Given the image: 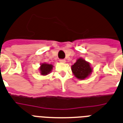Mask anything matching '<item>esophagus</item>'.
<instances>
[{"mask_svg": "<svg viewBox=\"0 0 123 123\" xmlns=\"http://www.w3.org/2000/svg\"><path fill=\"white\" fill-rule=\"evenodd\" d=\"M59 61L61 62H62V63H64V62H66V60L65 59H60Z\"/></svg>", "mask_w": 123, "mask_h": 123, "instance_id": "esophagus-1", "label": "esophagus"}]
</instances>
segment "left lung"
<instances>
[{"mask_svg": "<svg viewBox=\"0 0 123 123\" xmlns=\"http://www.w3.org/2000/svg\"><path fill=\"white\" fill-rule=\"evenodd\" d=\"M71 71L75 77L80 80L87 79L92 71L89 62L82 58H79L73 65L71 66Z\"/></svg>", "mask_w": 123, "mask_h": 123, "instance_id": "8db88e82", "label": "left lung"}]
</instances>
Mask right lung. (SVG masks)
Here are the masks:
<instances>
[{
	"label": "right lung",
	"instance_id": "obj_1",
	"mask_svg": "<svg viewBox=\"0 0 123 123\" xmlns=\"http://www.w3.org/2000/svg\"><path fill=\"white\" fill-rule=\"evenodd\" d=\"M53 69V65L50 64L42 63L39 68V71L41 75H46L51 73Z\"/></svg>",
	"mask_w": 123,
	"mask_h": 123
}]
</instances>
